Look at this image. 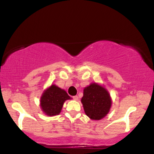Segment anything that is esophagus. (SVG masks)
Here are the masks:
<instances>
[{
  "instance_id": "esophagus-1",
  "label": "esophagus",
  "mask_w": 154,
  "mask_h": 154,
  "mask_svg": "<svg viewBox=\"0 0 154 154\" xmlns=\"http://www.w3.org/2000/svg\"><path fill=\"white\" fill-rule=\"evenodd\" d=\"M73 99L75 100H78V96L77 95H75V96H73Z\"/></svg>"
}]
</instances>
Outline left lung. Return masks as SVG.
<instances>
[{"instance_id": "left-lung-1", "label": "left lung", "mask_w": 154, "mask_h": 154, "mask_svg": "<svg viewBox=\"0 0 154 154\" xmlns=\"http://www.w3.org/2000/svg\"><path fill=\"white\" fill-rule=\"evenodd\" d=\"M81 102L86 115L93 120H100L105 117L111 106V98L109 92L97 83H91L85 88Z\"/></svg>"}]
</instances>
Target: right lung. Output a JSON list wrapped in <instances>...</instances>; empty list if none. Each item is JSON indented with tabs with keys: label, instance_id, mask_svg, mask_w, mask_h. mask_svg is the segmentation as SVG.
Masks as SVG:
<instances>
[{
	"label": "right lung",
	"instance_id": "obj_1",
	"mask_svg": "<svg viewBox=\"0 0 154 154\" xmlns=\"http://www.w3.org/2000/svg\"><path fill=\"white\" fill-rule=\"evenodd\" d=\"M71 99L64 90L52 85L47 88L40 98V107L48 116L58 115L61 112L65 100Z\"/></svg>",
	"mask_w": 154,
	"mask_h": 154
}]
</instances>
